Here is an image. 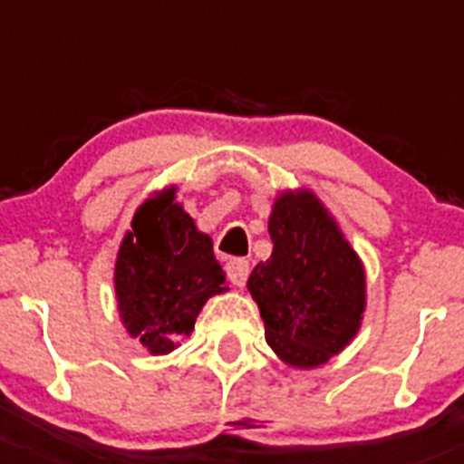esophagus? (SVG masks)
<instances>
[{"instance_id": "esophagus-1", "label": "esophagus", "mask_w": 464, "mask_h": 464, "mask_svg": "<svg viewBox=\"0 0 464 464\" xmlns=\"http://www.w3.org/2000/svg\"><path fill=\"white\" fill-rule=\"evenodd\" d=\"M249 271H251L249 262L242 260V258L231 260L227 265V276H228V280H231V283L236 285V287H245L246 278H249Z\"/></svg>"}]
</instances>
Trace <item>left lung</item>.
I'll return each mask as SVG.
<instances>
[{
    "label": "left lung",
    "mask_w": 464,
    "mask_h": 464,
    "mask_svg": "<svg viewBox=\"0 0 464 464\" xmlns=\"http://www.w3.org/2000/svg\"><path fill=\"white\" fill-rule=\"evenodd\" d=\"M271 258L249 276L265 339L292 368H316L362 327L366 271L312 190H285L269 215Z\"/></svg>",
    "instance_id": "obj_1"
}]
</instances>
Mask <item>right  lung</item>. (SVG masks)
I'll return each instance as SVG.
<instances>
[{"instance_id": "add662e5", "label": "right lung", "mask_w": 464, "mask_h": 464, "mask_svg": "<svg viewBox=\"0 0 464 464\" xmlns=\"http://www.w3.org/2000/svg\"><path fill=\"white\" fill-rule=\"evenodd\" d=\"M213 240L175 202V186L139 206L114 266L125 330L150 354H168L190 336L204 303L227 292Z\"/></svg>"}]
</instances>
